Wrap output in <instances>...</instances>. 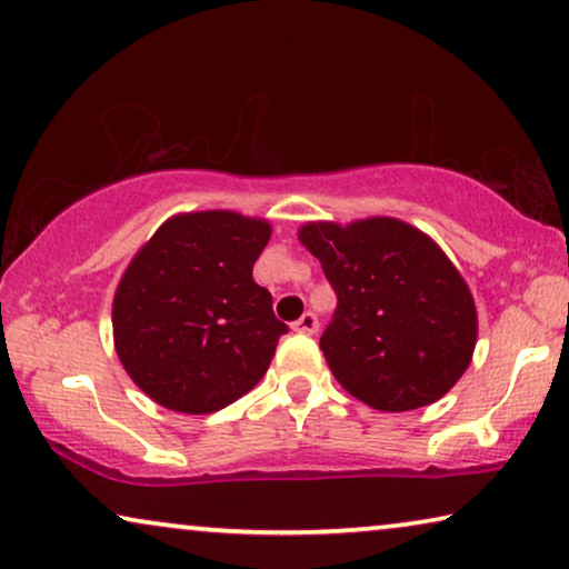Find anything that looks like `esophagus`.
Segmentation results:
<instances>
[{
  "label": "esophagus",
  "mask_w": 569,
  "mask_h": 569,
  "mask_svg": "<svg viewBox=\"0 0 569 569\" xmlns=\"http://www.w3.org/2000/svg\"><path fill=\"white\" fill-rule=\"evenodd\" d=\"M317 327H319L317 317L311 315V311H307V315L296 319V322L291 325V330H293V332H301V335H315V332H317Z\"/></svg>",
  "instance_id": "1"
}]
</instances>
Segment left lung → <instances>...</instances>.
<instances>
[{"label":"left lung","mask_w":569,"mask_h":569,"mask_svg":"<svg viewBox=\"0 0 569 569\" xmlns=\"http://www.w3.org/2000/svg\"><path fill=\"white\" fill-rule=\"evenodd\" d=\"M299 242L338 293L319 348L348 395L407 412L438 402L461 379L477 346V307L426 231L371 216L346 227L309 221Z\"/></svg>","instance_id":"obj_1"}]
</instances>
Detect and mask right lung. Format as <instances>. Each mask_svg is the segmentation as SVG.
Instances as JSON below:
<instances>
[{"label":"right lung","mask_w":569,"mask_h":569,"mask_svg":"<svg viewBox=\"0 0 569 569\" xmlns=\"http://www.w3.org/2000/svg\"><path fill=\"white\" fill-rule=\"evenodd\" d=\"M270 234L258 216L178 213L128 262L113 296L116 353L157 405L208 415L266 376L288 332L252 281Z\"/></svg>","instance_id":"1"}]
</instances>
